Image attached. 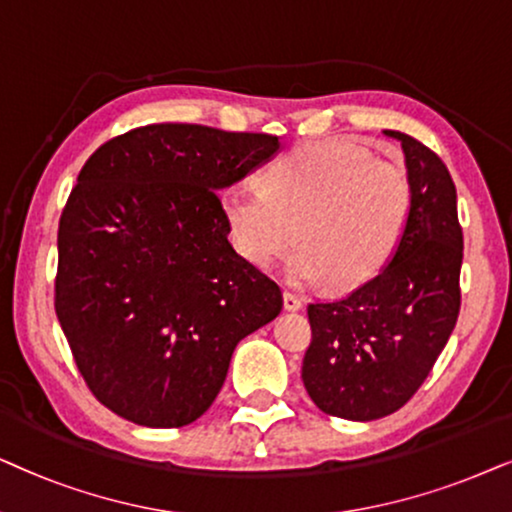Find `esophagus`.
<instances>
[{"label":"esophagus","mask_w":512,"mask_h":512,"mask_svg":"<svg viewBox=\"0 0 512 512\" xmlns=\"http://www.w3.org/2000/svg\"><path fill=\"white\" fill-rule=\"evenodd\" d=\"M302 299L297 295H292V292H283V309L285 311H299L302 309Z\"/></svg>","instance_id":"1"}]
</instances>
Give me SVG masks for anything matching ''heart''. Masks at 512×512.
I'll use <instances>...</instances> for the list:
<instances>
[{
  "label": "heart",
  "instance_id": "heart-1",
  "mask_svg": "<svg viewBox=\"0 0 512 512\" xmlns=\"http://www.w3.org/2000/svg\"><path fill=\"white\" fill-rule=\"evenodd\" d=\"M412 206L407 168L349 138L306 142L271 163L267 185L241 177L222 192L229 238L252 267H271L302 241L283 269L297 288L372 281L403 241Z\"/></svg>",
  "mask_w": 512,
  "mask_h": 512
}]
</instances>
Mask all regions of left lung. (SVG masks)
I'll return each instance as SVG.
<instances>
[{
  "instance_id": "1",
  "label": "left lung",
  "mask_w": 512,
  "mask_h": 512,
  "mask_svg": "<svg viewBox=\"0 0 512 512\" xmlns=\"http://www.w3.org/2000/svg\"><path fill=\"white\" fill-rule=\"evenodd\" d=\"M403 145L414 206L391 262L339 302L309 304L302 379L318 410L372 421L400 410L424 384L459 318L463 234L456 187L419 140Z\"/></svg>"
}]
</instances>
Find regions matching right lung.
Here are the masks:
<instances>
[{
	"label": "right lung",
	"mask_w": 512,
	"mask_h": 512,
	"mask_svg": "<svg viewBox=\"0 0 512 512\" xmlns=\"http://www.w3.org/2000/svg\"><path fill=\"white\" fill-rule=\"evenodd\" d=\"M281 149L267 133L133 128L84 163L58 227L56 313L91 393L149 428L213 405L236 344L283 309L229 243L220 189Z\"/></svg>",
	"instance_id": "1"
}]
</instances>
